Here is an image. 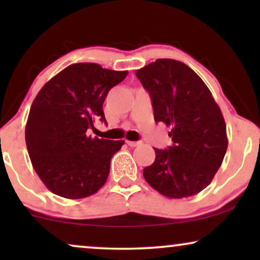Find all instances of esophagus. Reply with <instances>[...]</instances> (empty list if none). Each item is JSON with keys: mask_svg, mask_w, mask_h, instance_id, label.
Returning a JSON list of instances; mask_svg holds the SVG:
<instances>
[{"mask_svg": "<svg viewBox=\"0 0 260 260\" xmlns=\"http://www.w3.org/2000/svg\"><path fill=\"white\" fill-rule=\"evenodd\" d=\"M126 144L129 145V147H137V145H141V144H142V142H141V141H137V142L126 141Z\"/></svg>", "mask_w": 260, "mask_h": 260, "instance_id": "esophagus-1", "label": "esophagus"}]
</instances>
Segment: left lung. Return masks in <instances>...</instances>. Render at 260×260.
Instances as JSON below:
<instances>
[{
    "label": "left lung",
    "instance_id": "obj_1",
    "mask_svg": "<svg viewBox=\"0 0 260 260\" xmlns=\"http://www.w3.org/2000/svg\"><path fill=\"white\" fill-rule=\"evenodd\" d=\"M136 76L150 94L155 122L170 127L173 145L155 149L143 176L170 199L193 197L211 183L225 157L226 124L219 105L200 77L186 63L157 59Z\"/></svg>",
    "mask_w": 260,
    "mask_h": 260
}]
</instances>
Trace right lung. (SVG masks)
<instances>
[{
    "label": "right lung",
    "instance_id": "add662e5",
    "mask_svg": "<svg viewBox=\"0 0 260 260\" xmlns=\"http://www.w3.org/2000/svg\"><path fill=\"white\" fill-rule=\"evenodd\" d=\"M126 76L127 71L98 63H73L39 91L27 119L26 144L35 172L52 193L83 199L104 186L124 141L99 140L87 130L95 119L106 123V95Z\"/></svg>",
    "mask_w": 260,
    "mask_h": 260
}]
</instances>
